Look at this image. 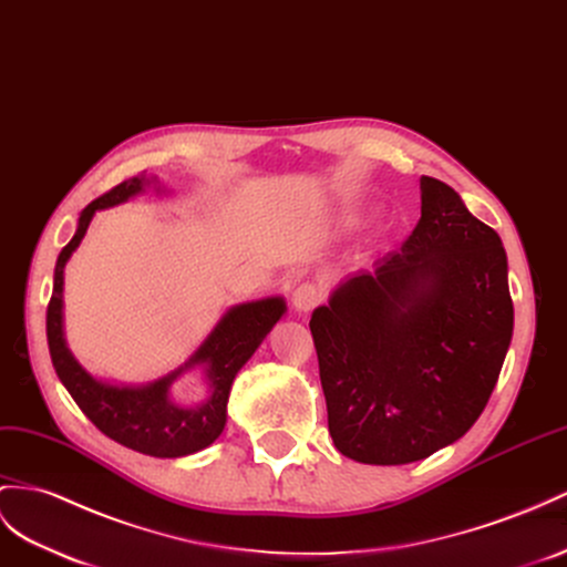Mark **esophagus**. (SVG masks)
<instances>
[{"label": "esophagus", "instance_id": "34e87169", "mask_svg": "<svg viewBox=\"0 0 567 567\" xmlns=\"http://www.w3.org/2000/svg\"><path fill=\"white\" fill-rule=\"evenodd\" d=\"M321 297H323L321 289H318L316 285H311V282H303V285H299L295 289L292 307H295L297 313H309V311H313L318 307V301H321Z\"/></svg>", "mask_w": 567, "mask_h": 567}]
</instances>
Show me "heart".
<instances>
[{
  "mask_svg": "<svg viewBox=\"0 0 567 567\" xmlns=\"http://www.w3.org/2000/svg\"><path fill=\"white\" fill-rule=\"evenodd\" d=\"M354 223H359V220H357V217H350V225H354Z\"/></svg>",
  "mask_w": 567,
  "mask_h": 567,
  "instance_id": "heart-1",
  "label": "heart"
}]
</instances>
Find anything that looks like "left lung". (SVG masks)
I'll use <instances>...</instances> for the list:
<instances>
[{"label":"left lung","mask_w":567,"mask_h":567,"mask_svg":"<svg viewBox=\"0 0 567 567\" xmlns=\"http://www.w3.org/2000/svg\"><path fill=\"white\" fill-rule=\"evenodd\" d=\"M400 251L347 275L313 309L328 431L344 457L410 464L467 433L513 340L501 237L455 188L422 177Z\"/></svg>","instance_id":"obj_1"}]
</instances>
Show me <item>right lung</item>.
Wrapping results in <instances>:
<instances>
[{"mask_svg": "<svg viewBox=\"0 0 567 567\" xmlns=\"http://www.w3.org/2000/svg\"><path fill=\"white\" fill-rule=\"evenodd\" d=\"M163 192L157 177H132L114 186L110 194L95 198L79 215L76 235L64 246L54 266V287L48 307V344L52 367L60 381L76 400L91 422L126 447L151 457H184L215 443L227 424L229 390L241 367L268 338L275 323L287 313L282 297H266L229 307L220 321L198 344L182 367L145 385H117L95 379L71 354L64 338V268L79 249L97 210L114 208L148 188ZM192 368H200L209 385L207 400L198 405H182L171 398L173 381Z\"/></svg>", "mask_w": 567, "mask_h": 567, "instance_id": "right-lung-1", "label": "right lung"}]
</instances>
